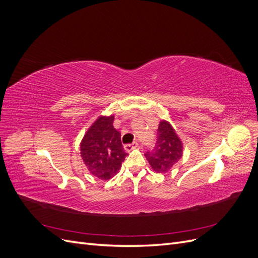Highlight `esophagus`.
Segmentation results:
<instances>
[{"label":"esophagus","instance_id":"obj_1","mask_svg":"<svg viewBox=\"0 0 258 258\" xmlns=\"http://www.w3.org/2000/svg\"><path fill=\"white\" fill-rule=\"evenodd\" d=\"M138 146H139V143L135 141L134 143H131V144H126L123 146V148H124V151H126V152H130V151L134 150V148H137Z\"/></svg>","mask_w":258,"mask_h":258}]
</instances>
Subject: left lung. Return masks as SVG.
Listing matches in <instances>:
<instances>
[{
	"label": "left lung",
	"mask_w": 258,
	"mask_h": 258,
	"mask_svg": "<svg viewBox=\"0 0 258 258\" xmlns=\"http://www.w3.org/2000/svg\"><path fill=\"white\" fill-rule=\"evenodd\" d=\"M183 144L175 130L167 120H161L158 126L157 142L152 151L145 154L154 171L165 173L182 158Z\"/></svg>",
	"instance_id": "1"
}]
</instances>
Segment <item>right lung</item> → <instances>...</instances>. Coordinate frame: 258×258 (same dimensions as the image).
I'll return each mask as SVG.
<instances>
[{"label": "right lung", "instance_id": "add662e5", "mask_svg": "<svg viewBox=\"0 0 258 258\" xmlns=\"http://www.w3.org/2000/svg\"><path fill=\"white\" fill-rule=\"evenodd\" d=\"M114 116H100L86 132L81 142V156L89 172L103 179L112 178L128 155L120 134L114 126Z\"/></svg>", "mask_w": 258, "mask_h": 258}]
</instances>
